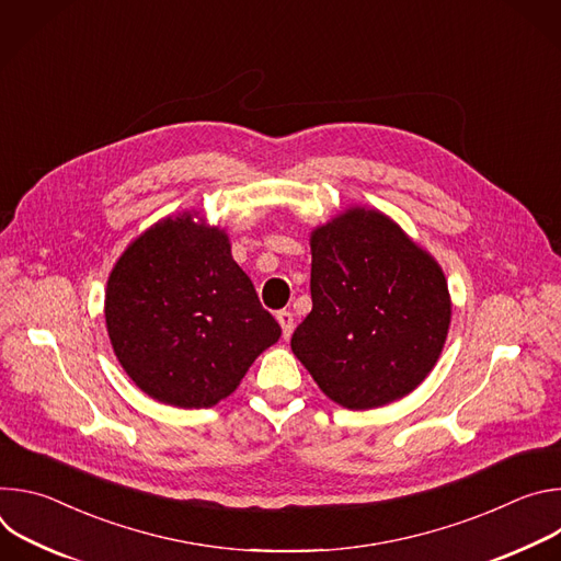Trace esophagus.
Instances as JSON below:
<instances>
[{
  "label": "esophagus",
  "instance_id": "obj_1",
  "mask_svg": "<svg viewBox=\"0 0 561 561\" xmlns=\"http://www.w3.org/2000/svg\"><path fill=\"white\" fill-rule=\"evenodd\" d=\"M277 322L282 327V335L284 340H288L293 335V312L290 310H277Z\"/></svg>",
  "mask_w": 561,
  "mask_h": 561
}]
</instances>
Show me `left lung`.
<instances>
[{"label":"left lung","instance_id":"8db88e82","mask_svg":"<svg viewBox=\"0 0 561 561\" xmlns=\"http://www.w3.org/2000/svg\"><path fill=\"white\" fill-rule=\"evenodd\" d=\"M312 310L290 346L333 402L377 409L417 388L450 324L437 262L377 210L351 208L310 237Z\"/></svg>","mask_w":561,"mask_h":561}]
</instances>
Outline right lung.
<instances>
[{
  "label": "right lung",
  "instance_id": "add662e5",
  "mask_svg": "<svg viewBox=\"0 0 561 561\" xmlns=\"http://www.w3.org/2000/svg\"><path fill=\"white\" fill-rule=\"evenodd\" d=\"M106 329L128 377L152 399L208 409L282 335L224 230L191 215L146 230L115 264Z\"/></svg>",
  "mask_w": 561,
  "mask_h": 561
}]
</instances>
